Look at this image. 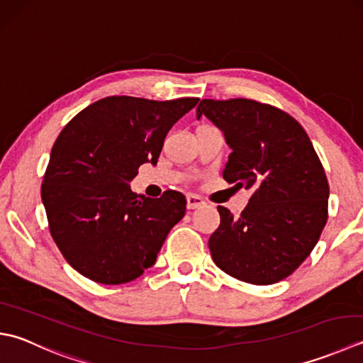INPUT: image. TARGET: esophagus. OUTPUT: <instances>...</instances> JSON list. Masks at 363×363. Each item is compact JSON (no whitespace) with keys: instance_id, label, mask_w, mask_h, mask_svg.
Returning a JSON list of instances; mask_svg holds the SVG:
<instances>
[{"instance_id":"obj_1","label":"esophagus","mask_w":363,"mask_h":363,"mask_svg":"<svg viewBox=\"0 0 363 363\" xmlns=\"http://www.w3.org/2000/svg\"><path fill=\"white\" fill-rule=\"evenodd\" d=\"M206 201L203 200L201 196L198 195H187V208L189 209H196V208H201V206H204Z\"/></svg>"}]
</instances>
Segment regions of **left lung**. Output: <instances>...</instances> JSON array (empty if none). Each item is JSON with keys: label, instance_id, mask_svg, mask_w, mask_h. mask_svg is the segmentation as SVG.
<instances>
[{"label": "left lung", "instance_id": "obj_1", "mask_svg": "<svg viewBox=\"0 0 363 363\" xmlns=\"http://www.w3.org/2000/svg\"><path fill=\"white\" fill-rule=\"evenodd\" d=\"M201 115L231 147L223 179L252 190L239 217L217 206L212 259L252 285L286 279L313 250L329 217L328 176L307 132L288 113L252 99H203Z\"/></svg>", "mask_w": 363, "mask_h": 363}]
</instances>
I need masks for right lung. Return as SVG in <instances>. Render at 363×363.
<instances>
[{"label": "right lung", "instance_id": "1", "mask_svg": "<svg viewBox=\"0 0 363 363\" xmlns=\"http://www.w3.org/2000/svg\"><path fill=\"white\" fill-rule=\"evenodd\" d=\"M200 99L110 96L69 121L56 138L40 196L50 234L77 272L102 285L132 281L151 267L186 196L133 194L129 182L157 163L163 140Z\"/></svg>", "mask_w": 363, "mask_h": 363}]
</instances>
